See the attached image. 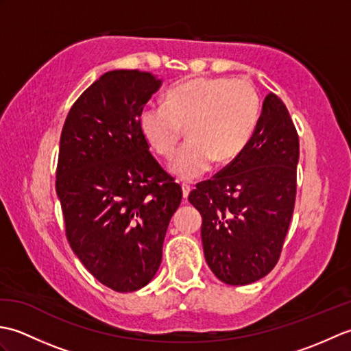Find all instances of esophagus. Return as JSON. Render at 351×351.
<instances>
[{
	"instance_id": "34e87169",
	"label": "esophagus",
	"mask_w": 351,
	"mask_h": 351,
	"mask_svg": "<svg viewBox=\"0 0 351 351\" xmlns=\"http://www.w3.org/2000/svg\"><path fill=\"white\" fill-rule=\"evenodd\" d=\"M190 190H191V187H190L189 184H182V196H184V199L189 197Z\"/></svg>"
}]
</instances>
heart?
Returning <instances> with one entry per match:
<instances>
[{"instance_id":"1","label":"heart","mask_w":351,"mask_h":351,"mask_svg":"<svg viewBox=\"0 0 351 351\" xmlns=\"http://www.w3.org/2000/svg\"><path fill=\"white\" fill-rule=\"evenodd\" d=\"M258 90L245 80L196 77L180 81L138 113V130L162 158H171L184 126L189 140L170 164L185 181L197 180L217 161L228 164L247 147L259 122Z\"/></svg>"}]
</instances>
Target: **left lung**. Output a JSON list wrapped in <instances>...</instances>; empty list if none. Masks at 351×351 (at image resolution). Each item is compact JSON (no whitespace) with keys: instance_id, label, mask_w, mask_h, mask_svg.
Returning <instances> with one entry per match:
<instances>
[{"instance_id":"obj_1","label":"left lung","mask_w":351,"mask_h":351,"mask_svg":"<svg viewBox=\"0 0 351 351\" xmlns=\"http://www.w3.org/2000/svg\"><path fill=\"white\" fill-rule=\"evenodd\" d=\"M299 134L274 93H268L247 147L189 200L202 214L208 265L228 285H249L280 258L297 191Z\"/></svg>"}]
</instances>
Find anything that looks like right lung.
Wrapping results in <instances>:
<instances>
[{"label": "right lung", "mask_w": 351, "mask_h": 351, "mask_svg": "<svg viewBox=\"0 0 351 351\" xmlns=\"http://www.w3.org/2000/svg\"><path fill=\"white\" fill-rule=\"evenodd\" d=\"M161 81L110 71L73 102L60 137L56 190L66 238L102 285L131 293L161 264L171 215L182 199L138 130V113Z\"/></svg>", "instance_id": "1"}]
</instances>
